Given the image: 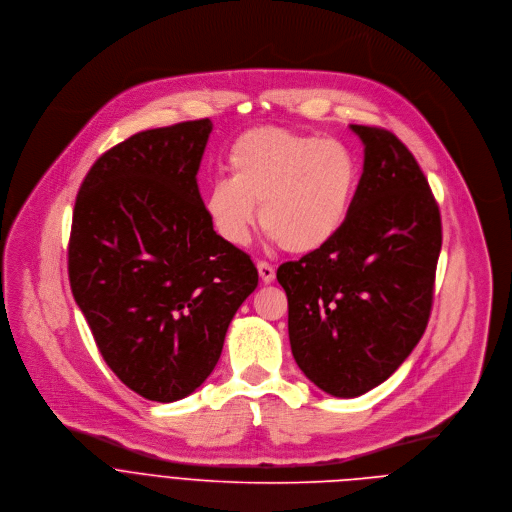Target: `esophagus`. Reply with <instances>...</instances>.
Returning <instances> with one entry per match:
<instances>
[{"label":"esophagus","mask_w":512,"mask_h":512,"mask_svg":"<svg viewBox=\"0 0 512 512\" xmlns=\"http://www.w3.org/2000/svg\"><path fill=\"white\" fill-rule=\"evenodd\" d=\"M257 271H259L261 283H265V285H269V283L275 279V269H273V265H269V263H265V261H259V263H257Z\"/></svg>","instance_id":"1"}]
</instances>
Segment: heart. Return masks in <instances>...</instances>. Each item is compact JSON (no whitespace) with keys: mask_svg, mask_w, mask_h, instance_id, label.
<instances>
[{"mask_svg":"<svg viewBox=\"0 0 512 512\" xmlns=\"http://www.w3.org/2000/svg\"><path fill=\"white\" fill-rule=\"evenodd\" d=\"M229 173L205 195L217 235L247 245L261 207L263 231L293 255L313 253L337 235L358 181L356 160L342 142L279 126L241 134L229 150Z\"/></svg>","mask_w":512,"mask_h":512,"instance_id":"1","label":"heart"}]
</instances>
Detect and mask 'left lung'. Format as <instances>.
Here are the masks:
<instances>
[{
    "label": "left lung",
    "mask_w": 512,
    "mask_h": 512,
    "mask_svg": "<svg viewBox=\"0 0 512 512\" xmlns=\"http://www.w3.org/2000/svg\"><path fill=\"white\" fill-rule=\"evenodd\" d=\"M364 173L337 235L283 263L291 354L309 382L356 398L386 382L428 325L440 211L412 152L388 130L350 124Z\"/></svg>",
    "instance_id": "left-lung-1"
}]
</instances>
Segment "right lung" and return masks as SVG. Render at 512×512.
<instances>
[{"instance_id": "obj_1", "label": "right lung", "mask_w": 512, "mask_h": 512, "mask_svg": "<svg viewBox=\"0 0 512 512\" xmlns=\"http://www.w3.org/2000/svg\"><path fill=\"white\" fill-rule=\"evenodd\" d=\"M211 130L203 118L130 136L92 164L74 205L72 295L108 368L162 404L211 376L259 281L205 213L197 173Z\"/></svg>"}]
</instances>
